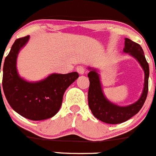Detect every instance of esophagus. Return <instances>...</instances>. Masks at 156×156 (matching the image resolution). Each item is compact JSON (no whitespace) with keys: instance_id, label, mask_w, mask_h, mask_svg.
Masks as SVG:
<instances>
[{"instance_id":"esophagus-1","label":"esophagus","mask_w":156,"mask_h":156,"mask_svg":"<svg viewBox=\"0 0 156 156\" xmlns=\"http://www.w3.org/2000/svg\"><path fill=\"white\" fill-rule=\"evenodd\" d=\"M76 71L78 72V74H80V75H83V74L84 73V72H85V69H84V67L82 66H78L76 68Z\"/></svg>"}]
</instances>
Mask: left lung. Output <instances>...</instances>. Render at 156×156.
Masks as SVG:
<instances>
[{
  "mask_svg": "<svg viewBox=\"0 0 156 156\" xmlns=\"http://www.w3.org/2000/svg\"><path fill=\"white\" fill-rule=\"evenodd\" d=\"M123 51L128 53L138 61L144 71V87L139 100L133 104L119 106L111 103L106 98L102 89L100 75L97 69L88 68L90 72V86L88 90V105L93 115L99 120L107 124H120L125 122L139 112L144 106L148 94L149 69L144 50L140 45L129 38H125Z\"/></svg>",
  "mask_w": 156,
  "mask_h": 156,
  "instance_id": "left-lung-1",
  "label": "left lung"
}]
</instances>
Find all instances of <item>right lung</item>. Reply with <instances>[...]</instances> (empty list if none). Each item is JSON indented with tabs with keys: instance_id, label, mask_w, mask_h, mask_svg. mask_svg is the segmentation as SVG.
<instances>
[{
	"instance_id": "right-lung-1",
	"label": "right lung",
	"mask_w": 156,
	"mask_h": 156,
	"mask_svg": "<svg viewBox=\"0 0 156 156\" xmlns=\"http://www.w3.org/2000/svg\"><path fill=\"white\" fill-rule=\"evenodd\" d=\"M29 39L28 35L16 40L5 58L2 69L3 90L8 103L18 114L32 121L44 120L58 112L66 90L79 75L76 72L64 75L53 73L37 82L22 78L17 72L16 59Z\"/></svg>"
}]
</instances>
